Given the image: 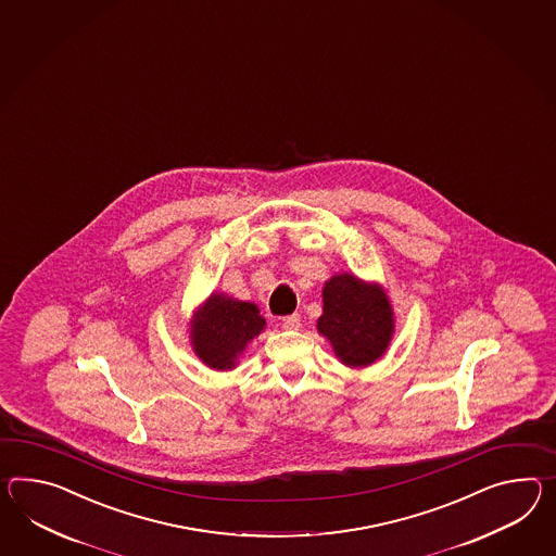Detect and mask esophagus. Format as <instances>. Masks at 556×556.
Wrapping results in <instances>:
<instances>
[{"label":"esophagus","instance_id":"esophagus-1","mask_svg":"<svg viewBox=\"0 0 556 556\" xmlns=\"http://www.w3.org/2000/svg\"><path fill=\"white\" fill-rule=\"evenodd\" d=\"M281 324H283L285 329H299V326H301V317H299L298 313H293V315L283 317Z\"/></svg>","mask_w":556,"mask_h":556}]
</instances>
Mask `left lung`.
Returning <instances> with one entry per match:
<instances>
[{
  "label": "left lung",
  "mask_w": 556,
  "mask_h": 556,
  "mask_svg": "<svg viewBox=\"0 0 556 556\" xmlns=\"http://www.w3.org/2000/svg\"><path fill=\"white\" fill-rule=\"evenodd\" d=\"M392 307L378 285L362 283L353 275H338L324 287V315L317 329L345 366L374 364L390 345Z\"/></svg>",
  "instance_id": "left-lung-1"
}]
</instances>
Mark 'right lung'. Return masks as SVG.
<instances>
[{
  "instance_id": "right-lung-1",
  "label": "right lung",
  "mask_w": 556,
  "mask_h": 556,
  "mask_svg": "<svg viewBox=\"0 0 556 556\" xmlns=\"http://www.w3.org/2000/svg\"><path fill=\"white\" fill-rule=\"evenodd\" d=\"M265 319L257 305L227 295H213L197 315L192 326V348L204 364L213 369L235 366L244 345L258 336Z\"/></svg>"
}]
</instances>
